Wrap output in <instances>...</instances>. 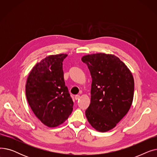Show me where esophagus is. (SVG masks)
<instances>
[{
  "instance_id": "34e87169",
  "label": "esophagus",
  "mask_w": 157,
  "mask_h": 157,
  "mask_svg": "<svg viewBox=\"0 0 157 157\" xmlns=\"http://www.w3.org/2000/svg\"><path fill=\"white\" fill-rule=\"evenodd\" d=\"M80 98V95H76L75 96V99H76V101H77V100H79Z\"/></svg>"
}]
</instances>
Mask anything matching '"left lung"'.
I'll return each mask as SVG.
<instances>
[{"label":"left lung","mask_w":157,"mask_h":157,"mask_svg":"<svg viewBox=\"0 0 157 157\" xmlns=\"http://www.w3.org/2000/svg\"><path fill=\"white\" fill-rule=\"evenodd\" d=\"M92 78L91 102L85 111L96 130L105 132L116 127L132 104L134 80L132 72L118 57L111 54L85 55Z\"/></svg>","instance_id":"8db88e82"}]
</instances>
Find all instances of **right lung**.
<instances>
[{
    "label": "right lung",
    "instance_id": "1",
    "mask_svg": "<svg viewBox=\"0 0 157 157\" xmlns=\"http://www.w3.org/2000/svg\"><path fill=\"white\" fill-rule=\"evenodd\" d=\"M67 56H46L32 68L27 79L29 104L37 118L49 127L61 125L73 109L74 102L65 85L62 68Z\"/></svg>",
    "mask_w": 157,
    "mask_h": 157
}]
</instances>
